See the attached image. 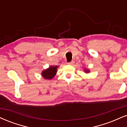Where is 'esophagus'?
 I'll return each mask as SVG.
<instances>
[{
  "label": "esophagus",
  "instance_id": "34e87169",
  "mask_svg": "<svg viewBox=\"0 0 127 127\" xmlns=\"http://www.w3.org/2000/svg\"><path fill=\"white\" fill-rule=\"evenodd\" d=\"M74 62H73V61H72V62L68 63V65H73V64H74Z\"/></svg>",
  "mask_w": 127,
  "mask_h": 127
}]
</instances>
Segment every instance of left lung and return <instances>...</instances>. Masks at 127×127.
<instances>
[{"instance_id":"left-lung-1","label":"left lung","mask_w":127,"mask_h":127,"mask_svg":"<svg viewBox=\"0 0 127 127\" xmlns=\"http://www.w3.org/2000/svg\"><path fill=\"white\" fill-rule=\"evenodd\" d=\"M83 70H84V71H85V72L86 73H89L90 72V70H89V69H88V68H84Z\"/></svg>"}]
</instances>
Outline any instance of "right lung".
I'll return each mask as SVG.
<instances>
[{
  "label": "right lung",
  "instance_id": "add662e5",
  "mask_svg": "<svg viewBox=\"0 0 127 127\" xmlns=\"http://www.w3.org/2000/svg\"><path fill=\"white\" fill-rule=\"evenodd\" d=\"M59 66L57 65H51L47 68V69L44 70L41 73V76L44 79L46 80H51L54 78V76L57 74V68Z\"/></svg>",
  "mask_w": 127,
  "mask_h": 127
}]
</instances>
